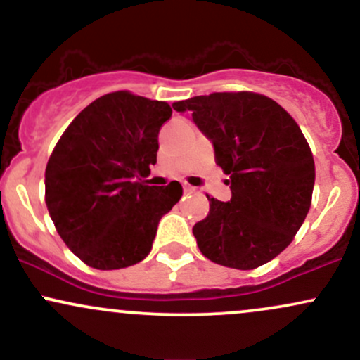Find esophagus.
Wrapping results in <instances>:
<instances>
[{
  "label": "esophagus",
  "instance_id": "esophagus-1",
  "mask_svg": "<svg viewBox=\"0 0 360 360\" xmlns=\"http://www.w3.org/2000/svg\"><path fill=\"white\" fill-rule=\"evenodd\" d=\"M194 191H196V188H193V186L184 184V193H194Z\"/></svg>",
  "mask_w": 360,
  "mask_h": 360
}]
</instances>
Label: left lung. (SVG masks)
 I'll return each mask as SVG.
<instances>
[{
    "instance_id": "obj_1",
    "label": "left lung",
    "mask_w": 360,
    "mask_h": 360,
    "mask_svg": "<svg viewBox=\"0 0 360 360\" xmlns=\"http://www.w3.org/2000/svg\"><path fill=\"white\" fill-rule=\"evenodd\" d=\"M172 108L191 111L230 176V201L208 198V217L193 226L201 254L240 271L269 262L291 243L311 205L315 162L298 123L255 93L194 96Z\"/></svg>"
}]
</instances>
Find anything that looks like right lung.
<instances>
[{
    "mask_svg": "<svg viewBox=\"0 0 360 360\" xmlns=\"http://www.w3.org/2000/svg\"><path fill=\"white\" fill-rule=\"evenodd\" d=\"M166 101L105 94L72 120L45 169V203L60 238L82 262L111 271L148 255L160 218L183 196L177 181L148 186Z\"/></svg>",
    "mask_w": 360,
    "mask_h": 360,
    "instance_id": "add662e5",
    "label": "right lung"
}]
</instances>
